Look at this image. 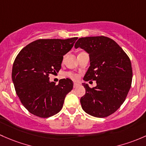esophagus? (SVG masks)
<instances>
[{"label": "esophagus", "mask_w": 146, "mask_h": 146, "mask_svg": "<svg viewBox=\"0 0 146 146\" xmlns=\"http://www.w3.org/2000/svg\"><path fill=\"white\" fill-rule=\"evenodd\" d=\"M79 84H77V83H74V88H76L77 86H79Z\"/></svg>", "instance_id": "34e87169"}]
</instances>
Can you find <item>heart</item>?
<instances>
[{"instance_id": "obj_1", "label": "heart", "mask_w": 146, "mask_h": 146, "mask_svg": "<svg viewBox=\"0 0 146 146\" xmlns=\"http://www.w3.org/2000/svg\"><path fill=\"white\" fill-rule=\"evenodd\" d=\"M67 76H69L70 78H71V79H72L73 80H77L78 79H79V76H78L76 74H74L73 72H68L67 74Z\"/></svg>"}]
</instances>
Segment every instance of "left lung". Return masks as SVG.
Wrapping results in <instances>:
<instances>
[{"label":"left lung","instance_id":"left-lung-1","mask_svg":"<svg viewBox=\"0 0 146 146\" xmlns=\"http://www.w3.org/2000/svg\"><path fill=\"white\" fill-rule=\"evenodd\" d=\"M74 46L89 54L90 67L84 80L97 84L93 88L83 84L86 94L80 99L82 109L96 117L110 116L123 104L131 86L129 56L115 40L103 36L82 37Z\"/></svg>","mask_w":146,"mask_h":146}]
</instances>
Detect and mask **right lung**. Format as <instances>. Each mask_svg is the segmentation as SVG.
I'll list each match as a JSON object with an SVG mask.
<instances>
[{
  "instance_id": "right-lung-1",
  "label": "right lung",
  "mask_w": 146,
  "mask_h": 146,
  "mask_svg": "<svg viewBox=\"0 0 146 146\" xmlns=\"http://www.w3.org/2000/svg\"><path fill=\"white\" fill-rule=\"evenodd\" d=\"M77 37L67 39H38L25 46L15 60L12 79L22 104L41 118L53 116L62 108L65 96L72 90L71 79L55 84L49 75L61 69L63 55L72 49Z\"/></svg>"
}]
</instances>
